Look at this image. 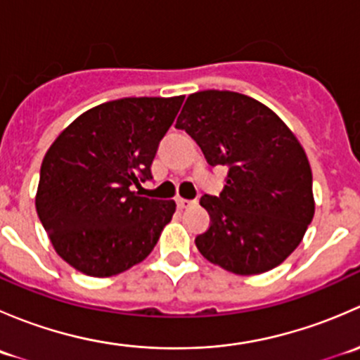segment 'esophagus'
Here are the masks:
<instances>
[{
	"instance_id": "obj_1",
	"label": "esophagus",
	"mask_w": 360,
	"mask_h": 360,
	"mask_svg": "<svg viewBox=\"0 0 360 360\" xmlns=\"http://www.w3.org/2000/svg\"><path fill=\"white\" fill-rule=\"evenodd\" d=\"M176 203H177V207H179V209H188V207L193 205L195 200H186V198H177Z\"/></svg>"
}]
</instances>
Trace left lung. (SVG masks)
Segmentation results:
<instances>
[{"instance_id": "obj_1", "label": "left lung", "mask_w": 360, "mask_h": 360, "mask_svg": "<svg viewBox=\"0 0 360 360\" xmlns=\"http://www.w3.org/2000/svg\"><path fill=\"white\" fill-rule=\"evenodd\" d=\"M212 167L228 169L219 197L202 195L210 226L195 238L210 263L237 275L278 266L315 212L311 169L294 134L270 108L230 90L191 94L176 122Z\"/></svg>"}]
</instances>
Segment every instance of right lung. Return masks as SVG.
Segmentation results:
<instances>
[{
	"label": "right lung",
	"instance_id": "obj_1",
	"mask_svg": "<svg viewBox=\"0 0 360 360\" xmlns=\"http://www.w3.org/2000/svg\"><path fill=\"white\" fill-rule=\"evenodd\" d=\"M184 96L125 97L79 115L43 158L36 212L53 249L90 277L141 263L176 212L174 200L139 197L160 141Z\"/></svg>",
	"mask_w": 360,
	"mask_h": 360
}]
</instances>
